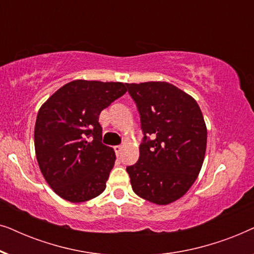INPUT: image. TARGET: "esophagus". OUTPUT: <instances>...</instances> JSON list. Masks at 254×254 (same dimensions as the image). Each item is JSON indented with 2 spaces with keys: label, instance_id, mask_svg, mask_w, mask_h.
<instances>
[{
  "label": "esophagus",
  "instance_id": "34e87169",
  "mask_svg": "<svg viewBox=\"0 0 254 254\" xmlns=\"http://www.w3.org/2000/svg\"><path fill=\"white\" fill-rule=\"evenodd\" d=\"M121 150H123V147H121V145H116V147H114V151H116L117 156L120 155Z\"/></svg>",
  "mask_w": 254,
  "mask_h": 254
}]
</instances>
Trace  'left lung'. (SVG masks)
<instances>
[{
    "instance_id": "obj_1",
    "label": "left lung",
    "mask_w": 254,
    "mask_h": 254,
    "mask_svg": "<svg viewBox=\"0 0 254 254\" xmlns=\"http://www.w3.org/2000/svg\"><path fill=\"white\" fill-rule=\"evenodd\" d=\"M126 86L143 133L140 157L126 168L131 189L152 203H171L190 190L202 166L207 145L202 112L192 97L170 83Z\"/></svg>"
}]
</instances>
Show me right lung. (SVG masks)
I'll return each instance as SVG.
<instances>
[{
    "label": "right lung",
    "instance_id": "add662e5",
    "mask_svg": "<svg viewBox=\"0 0 254 254\" xmlns=\"http://www.w3.org/2000/svg\"><path fill=\"white\" fill-rule=\"evenodd\" d=\"M126 91L120 82L76 79L40 107L34 127L37 161L62 199L83 202L105 190L116 154L103 144L99 114Z\"/></svg>",
    "mask_w": 254,
    "mask_h": 254
}]
</instances>
